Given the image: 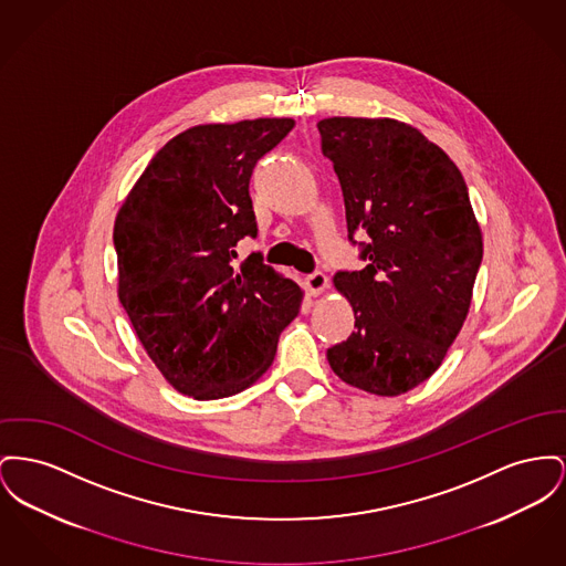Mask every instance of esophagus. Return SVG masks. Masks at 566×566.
<instances>
[{"mask_svg":"<svg viewBox=\"0 0 566 566\" xmlns=\"http://www.w3.org/2000/svg\"><path fill=\"white\" fill-rule=\"evenodd\" d=\"M305 286H307L310 295H321L329 286V277L323 271H314L305 277Z\"/></svg>","mask_w":566,"mask_h":566,"instance_id":"1","label":"esophagus"}]
</instances>
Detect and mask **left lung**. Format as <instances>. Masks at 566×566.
Listing matches in <instances>:
<instances>
[{
  "instance_id": "1",
  "label": "left lung",
  "mask_w": 566,
  "mask_h": 566,
  "mask_svg": "<svg viewBox=\"0 0 566 566\" xmlns=\"http://www.w3.org/2000/svg\"><path fill=\"white\" fill-rule=\"evenodd\" d=\"M318 133L342 186L348 241L366 261L333 277L355 310V332L327 359L344 382L399 396L432 376L464 325L481 229L460 168L417 128L329 117ZM357 230L370 239L355 242Z\"/></svg>"
}]
</instances>
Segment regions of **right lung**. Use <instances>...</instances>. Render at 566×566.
Listing matches in <instances>:
<instances>
[{
  "label": "right lung",
  "mask_w": 566,
  "mask_h": 566,
  "mask_svg": "<svg viewBox=\"0 0 566 566\" xmlns=\"http://www.w3.org/2000/svg\"><path fill=\"white\" fill-rule=\"evenodd\" d=\"M293 119L207 124L177 134L122 205L113 243L119 301L151 361L195 399L234 396L271 366L301 289L237 243L256 237L250 177Z\"/></svg>",
  "instance_id": "obj_1"
}]
</instances>
